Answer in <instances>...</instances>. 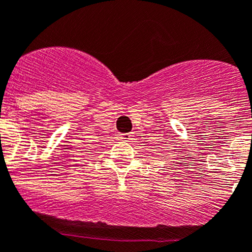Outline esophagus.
Instances as JSON below:
<instances>
[{"label":"esophagus","mask_w":252,"mask_h":252,"mask_svg":"<svg viewBox=\"0 0 252 252\" xmlns=\"http://www.w3.org/2000/svg\"><path fill=\"white\" fill-rule=\"evenodd\" d=\"M132 136H134V135H132L131 132H126V134L118 135V137H120V140H122V141H131Z\"/></svg>","instance_id":"obj_1"}]
</instances>
